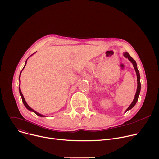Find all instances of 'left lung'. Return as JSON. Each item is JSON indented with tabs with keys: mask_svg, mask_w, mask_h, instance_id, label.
I'll list each match as a JSON object with an SVG mask.
<instances>
[{
	"mask_svg": "<svg viewBox=\"0 0 159 159\" xmlns=\"http://www.w3.org/2000/svg\"><path fill=\"white\" fill-rule=\"evenodd\" d=\"M123 56L125 57V58H127L131 63H132L133 64V66H134V68L135 70V72H136V75H137V91H136V93H135V97L132 102V103L130 105V106L126 109L125 111V112H127L129 110H130L131 109H132L134 106L136 104L137 100H138V98H139V95L140 94V89H141V84H140V74H139V70L137 69V63L135 61V60L133 59V58L129 55V53L127 52H124L123 54Z\"/></svg>",
	"mask_w": 159,
	"mask_h": 159,
	"instance_id": "obj_1",
	"label": "left lung"
}]
</instances>
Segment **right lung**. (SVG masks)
Returning <instances> with one entry per match:
<instances>
[{"label":"right lung","instance_id":"obj_1","mask_svg":"<svg viewBox=\"0 0 159 159\" xmlns=\"http://www.w3.org/2000/svg\"><path fill=\"white\" fill-rule=\"evenodd\" d=\"M35 54V53H34ZM33 54H32L31 56H32ZM29 58V57H28V59ZM27 59L26 60V61H25V65H24V68L22 69V71L23 70V69H24V67H25V65H26V64H27ZM22 71L20 72V75H19V93H20V95H21V97H22V102H23V103H24V105H25V107L29 110V111H31V112H33L34 113H35L37 116H39V117H45V116H43V115H42V114H39V113H38V112H37L36 111H35L34 109H32L31 107H30L29 106V105L27 103V102H26V101H25V98H24V95H23V94L22 93V92H21V90H20V75H21V73H22Z\"/></svg>","mask_w":159,"mask_h":159}]
</instances>
